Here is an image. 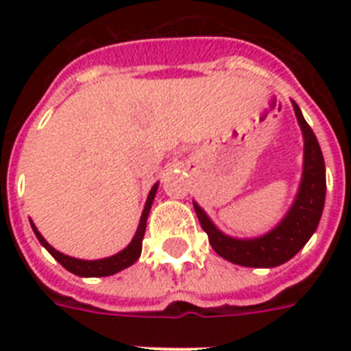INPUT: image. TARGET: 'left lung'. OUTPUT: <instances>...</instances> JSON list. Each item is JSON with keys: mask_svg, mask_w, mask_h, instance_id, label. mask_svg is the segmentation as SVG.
Returning <instances> with one entry per match:
<instances>
[{"mask_svg": "<svg viewBox=\"0 0 351 351\" xmlns=\"http://www.w3.org/2000/svg\"><path fill=\"white\" fill-rule=\"evenodd\" d=\"M295 117L304 136V167L299 193L278 226L256 239L228 237L209 220L204 209L193 202L198 222L208 233L209 244L222 258L245 267H275L293 258L315 233L326 198V167L317 136L293 101Z\"/></svg>", "mask_w": 351, "mask_h": 351, "instance_id": "obj_1", "label": "left lung"}]
</instances>
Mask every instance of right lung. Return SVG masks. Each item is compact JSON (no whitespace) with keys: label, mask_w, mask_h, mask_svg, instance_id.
<instances>
[{"label":"right lung","mask_w":351,"mask_h":351,"mask_svg":"<svg viewBox=\"0 0 351 351\" xmlns=\"http://www.w3.org/2000/svg\"><path fill=\"white\" fill-rule=\"evenodd\" d=\"M156 191H158V184H154V186L151 187V191H149L147 202H145L143 213L142 217H140V224H138V230L136 233H134V237H132L131 244L127 245L125 250H121L120 253H117V255L107 256V258H100V261H82V258H74V256L63 255V253L54 250V247L41 237V233L36 230V226L32 224V222H30V226H32V231H34V234L38 237V240H40V244L43 245V247H45V250L49 251V253H51L67 271L74 273V275H78V277H109V275H114V273L132 266V264L138 261V256L142 253V240L143 234H145L149 211H151V206H153Z\"/></svg>","instance_id":"obj_1"}]
</instances>
